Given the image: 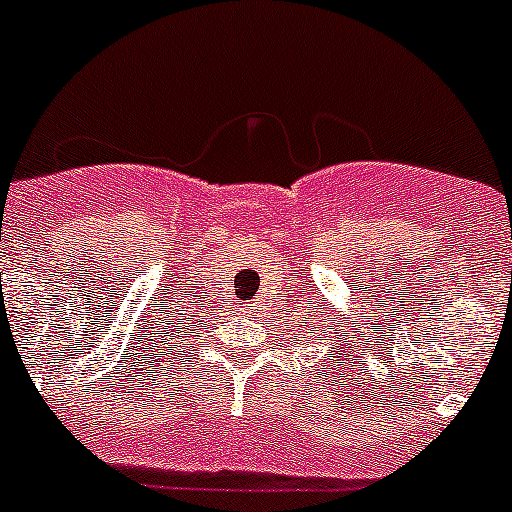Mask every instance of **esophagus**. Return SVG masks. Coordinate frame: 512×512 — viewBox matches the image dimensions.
<instances>
[{
  "label": "esophagus",
  "mask_w": 512,
  "mask_h": 512,
  "mask_svg": "<svg viewBox=\"0 0 512 512\" xmlns=\"http://www.w3.org/2000/svg\"><path fill=\"white\" fill-rule=\"evenodd\" d=\"M260 308V298H252V300H245V313H255V310Z\"/></svg>",
  "instance_id": "obj_1"
}]
</instances>
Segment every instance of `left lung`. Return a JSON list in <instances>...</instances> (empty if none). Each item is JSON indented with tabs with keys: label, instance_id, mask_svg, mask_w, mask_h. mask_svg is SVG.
Wrapping results in <instances>:
<instances>
[{
	"label": "left lung",
	"instance_id": "1",
	"mask_svg": "<svg viewBox=\"0 0 512 512\" xmlns=\"http://www.w3.org/2000/svg\"><path fill=\"white\" fill-rule=\"evenodd\" d=\"M351 331H356V326H351ZM356 333H358V331H356ZM361 338H366L364 331H361ZM361 338H358V343H361ZM326 341H328V336H326ZM353 343H356V341H353ZM348 348H351V346H348ZM366 351H369V346H366ZM361 356H364V353H361Z\"/></svg>",
	"mask_w": 512,
	"mask_h": 512
}]
</instances>
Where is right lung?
<instances>
[{
    "mask_svg": "<svg viewBox=\"0 0 512 512\" xmlns=\"http://www.w3.org/2000/svg\"><path fill=\"white\" fill-rule=\"evenodd\" d=\"M184 315H186V313H181V321H184Z\"/></svg>",
    "mask_w": 512,
    "mask_h": 512,
    "instance_id": "right-lung-1",
    "label": "right lung"
}]
</instances>
